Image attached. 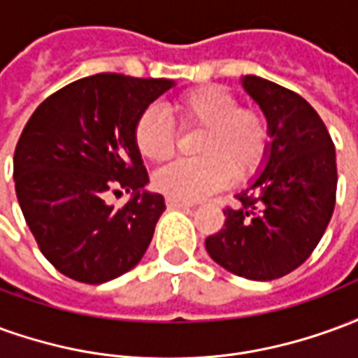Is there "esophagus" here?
Masks as SVG:
<instances>
[{
    "label": "esophagus",
    "mask_w": 358,
    "mask_h": 358,
    "mask_svg": "<svg viewBox=\"0 0 358 358\" xmlns=\"http://www.w3.org/2000/svg\"><path fill=\"white\" fill-rule=\"evenodd\" d=\"M166 207L171 209H189L192 205L186 201H178V199H172V197H166Z\"/></svg>",
    "instance_id": "obj_1"
}]
</instances>
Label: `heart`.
<instances>
[{"mask_svg": "<svg viewBox=\"0 0 358 358\" xmlns=\"http://www.w3.org/2000/svg\"><path fill=\"white\" fill-rule=\"evenodd\" d=\"M184 132L201 130L195 140V159H180L159 169L153 186L178 201H197L230 182H248L261 171L270 153L272 130L266 113L238 105V97L222 86H199L176 97L172 105ZM134 143L149 161L174 155L178 134L163 110L149 105L134 122Z\"/></svg>", "mask_w": 358, "mask_h": 358, "instance_id": "obj_1", "label": "heart"}]
</instances>
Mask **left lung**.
<instances>
[{"instance_id":"1","label":"left lung","mask_w":358,"mask_h":358,"mask_svg":"<svg viewBox=\"0 0 358 358\" xmlns=\"http://www.w3.org/2000/svg\"><path fill=\"white\" fill-rule=\"evenodd\" d=\"M272 130L266 169L205 240L210 259L248 280H276L307 261L336 207V148L320 115L293 90L245 76Z\"/></svg>"}]
</instances>
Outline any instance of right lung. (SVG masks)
Returning a JSON list of instances; mask_svg holds the SVG:
<instances>
[{
	"mask_svg": "<svg viewBox=\"0 0 358 358\" xmlns=\"http://www.w3.org/2000/svg\"><path fill=\"white\" fill-rule=\"evenodd\" d=\"M164 78L99 73L43 99L20 134L13 176L30 232L55 268L82 284H103L140 263L163 215L164 197L140 194L148 171L134 122L171 88ZM120 189L134 197L106 203Z\"/></svg>",
	"mask_w": 358,
	"mask_h": 358,
	"instance_id": "add662e5",
	"label": "right lung"
}]
</instances>
